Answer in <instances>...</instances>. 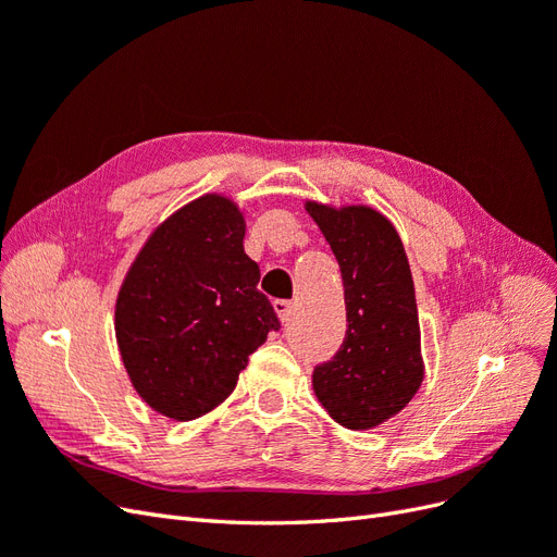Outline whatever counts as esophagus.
<instances>
[{"mask_svg":"<svg viewBox=\"0 0 557 557\" xmlns=\"http://www.w3.org/2000/svg\"><path fill=\"white\" fill-rule=\"evenodd\" d=\"M274 311L285 323V320H288V315H290V311H293V301L290 299H274Z\"/></svg>","mask_w":557,"mask_h":557,"instance_id":"34e87169","label":"esophagus"}]
</instances>
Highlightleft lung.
I'll use <instances>...</instances> for the list:
<instances>
[{"label":"left lung","mask_w":557,"mask_h":557,"mask_svg":"<svg viewBox=\"0 0 557 557\" xmlns=\"http://www.w3.org/2000/svg\"><path fill=\"white\" fill-rule=\"evenodd\" d=\"M344 278L348 330L330 362L313 369V393L348 430L397 416L425 376L416 290L395 225L372 207L307 201Z\"/></svg>","instance_id":"1"}]
</instances>
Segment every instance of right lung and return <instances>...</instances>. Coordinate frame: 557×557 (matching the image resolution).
Wrapping results in <instances>:
<instances>
[{
	"label": "right lung",
	"instance_id": "obj_1",
	"mask_svg": "<svg viewBox=\"0 0 557 557\" xmlns=\"http://www.w3.org/2000/svg\"><path fill=\"white\" fill-rule=\"evenodd\" d=\"M244 234L230 197L201 195L153 230L117 290L115 339L134 391L181 423L227 399L281 327Z\"/></svg>",
	"mask_w": 557,
	"mask_h": 557
}]
</instances>
